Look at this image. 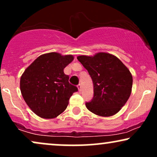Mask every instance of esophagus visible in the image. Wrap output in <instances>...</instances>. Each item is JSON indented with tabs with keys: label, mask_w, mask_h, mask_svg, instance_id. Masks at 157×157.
I'll return each mask as SVG.
<instances>
[{
	"label": "esophagus",
	"mask_w": 157,
	"mask_h": 157,
	"mask_svg": "<svg viewBox=\"0 0 157 157\" xmlns=\"http://www.w3.org/2000/svg\"><path fill=\"white\" fill-rule=\"evenodd\" d=\"M77 88H78V90L79 91H81V88H82V86H81L80 84L77 85Z\"/></svg>",
	"instance_id": "esophagus-1"
}]
</instances>
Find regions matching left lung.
Here are the masks:
<instances>
[{
	"label": "left lung",
	"mask_w": 157,
	"mask_h": 157,
	"mask_svg": "<svg viewBox=\"0 0 157 157\" xmlns=\"http://www.w3.org/2000/svg\"><path fill=\"white\" fill-rule=\"evenodd\" d=\"M77 59L88 70L93 83V97L85 104L87 109L98 116L117 114L131 93L132 77L129 69L110 53L80 56Z\"/></svg>",
	"instance_id": "8db88e82"
}]
</instances>
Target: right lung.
<instances>
[{
  "label": "right lung",
  "mask_w": 157,
  "mask_h": 157,
  "mask_svg": "<svg viewBox=\"0 0 157 157\" xmlns=\"http://www.w3.org/2000/svg\"><path fill=\"white\" fill-rule=\"evenodd\" d=\"M74 59L72 55L48 53L40 56L25 69L20 90L26 104L37 116L56 117L66 109L73 93L78 89L69 82L64 69Z\"/></svg>",
  "instance_id": "add662e5"
}]
</instances>
